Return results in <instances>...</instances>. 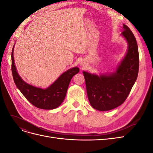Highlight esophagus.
I'll return each instance as SVG.
<instances>
[{
    "mask_svg": "<svg viewBox=\"0 0 153 153\" xmlns=\"http://www.w3.org/2000/svg\"><path fill=\"white\" fill-rule=\"evenodd\" d=\"M80 65H81L82 66H84V62H80Z\"/></svg>",
    "mask_w": 153,
    "mask_h": 153,
    "instance_id": "1",
    "label": "esophagus"
}]
</instances>
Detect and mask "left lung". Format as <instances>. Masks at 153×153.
<instances>
[{"mask_svg": "<svg viewBox=\"0 0 153 153\" xmlns=\"http://www.w3.org/2000/svg\"><path fill=\"white\" fill-rule=\"evenodd\" d=\"M121 34L127 41L128 49L116 71L109 75L99 76L83 72L90 104L100 111L112 110L122 105L137 78L139 55L135 37L124 24Z\"/></svg>", "mask_w": 153, "mask_h": 153, "instance_id": "1", "label": "left lung"}]
</instances>
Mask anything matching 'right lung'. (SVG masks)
I'll list each match as a JSON object with an SVG mask.
<instances>
[{"label":"right lung","instance_id":"obj_1","mask_svg":"<svg viewBox=\"0 0 153 153\" xmlns=\"http://www.w3.org/2000/svg\"><path fill=\"white\" fill-rule=\"evenodd\" d=\"M13 48L11 52V71L18 89L29 102L41 109L52 110L57 108L63 102L72 77L79 72V68H73L64 72L58 79L46 89L27 84L18 75L14 62Z\"/></svg>","mask_w":153,"mask_h":153}]
</instances>
